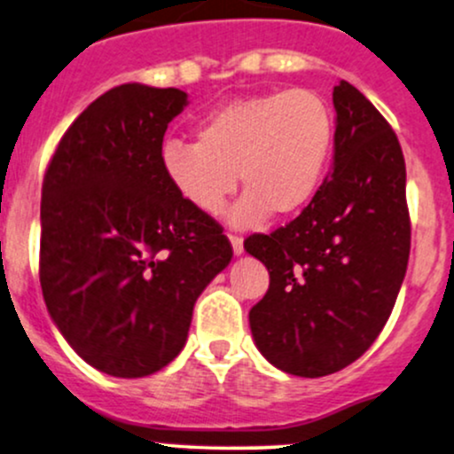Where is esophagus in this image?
<instances>
[{
    "label": "esophagus",
    "mask_w": 454,
    "mask_h": 454,
    "mask_svg": "<svg viewBox=\"0 0 454 454\" xmlns=\"http://www.w3.org/2000/svg\"><path fill=\"white\" fill-rule=\"evenodd\" d=\"M228 241H231L235 256H241V254H243V239L235 237V235H228Z\"/></svg>",
    "instance_id": "obj_1"
}]
</instances>
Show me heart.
<instances>
[{
	"mask_svg": "<svg viewBox=\"0 0 454 454\" xmlns=\"http://www.w3.org/2000/svg\"><path fill=\"white\" fill-rule=\"evenodd\" d=\"M332 107L315 90L293 88L237 98L213 109L196 129V144L170 139L159 163L178 198L204 217H217L237 192L231 213L241 231L271 213L288 217L317 196L333 151Z\"/></svg>",
	"mask_w": 454,
	"mask_h": 454,
	"instance_id": "1",
	"label": "heart"
}]
</instances>
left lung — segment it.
I'll return each instance as SVG.
<instances>
[{
	"instance_id": "left-lung-1",
	"label": "left lung",
	"mask_w": 454,
	"mask_h": 454,
	"mask_svg": "<svg viewBox=\"0 0 454 454\" xmlns=\"http://www.w3.org/2000/svg\"><path fill=\"white\" fill-rule=\"evenodd\" d=\"M332 168L288 226L243 243L269 271L250 310L254 345L280 371L325 377L356 362L386 325L410 261L401 144L351 83L333 86Z\"/></svg>"
}]
</instances>
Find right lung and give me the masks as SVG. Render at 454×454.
Wrapping results in <instances>:
<instances>
[{"label":"right lung","instance_id":"add662e5","mask_svg":"<svg viewBox=\"0 0 454 454\" xmlns=\"http://www.w3.org/2000/svg\"><path fill=\"white\" fill-rule=\"evenodd\" d=\"M187 106L176 88H112L68 127L44 174V303L73 351L106 375L170 364L193 303L232 258L219 223L189 208L159 163Z\"/></svg>","mask_w":454,"mask_h":454}]
</instances>
